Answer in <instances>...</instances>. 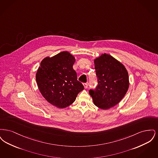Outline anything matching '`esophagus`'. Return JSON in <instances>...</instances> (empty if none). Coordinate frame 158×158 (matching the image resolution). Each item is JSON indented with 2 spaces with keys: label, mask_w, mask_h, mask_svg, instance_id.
<instances>
[{
  "label": "esophagus",
  "mask_w": 158,
  "mask_h": 158,
  "mask_svg": "<svg viewBox=\"0 0 158 158\" xmlns=\"http://www.w3.org/2000/svg\"><path fill=\"white\" fill-rule=\"evenodd\" d=\"M83 86H84L85 89H86V88H88V83H83Z\"/></svg>",
  "instance_id": "esophagus-1"
}]
</instances>
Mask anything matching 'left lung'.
<instances>
[{"label": "left lung", "instance_id": "8db88e82", "mask_svg": "<svg viewBox=\"0 0 158 158\" xmlns=\"http://www.w3.org/2000/svg\"><path fill=\"white\" fill-rule=\"evenodd\" d=\"M98 85L89 93L94 104L108 110L120 102L127 92L129 79L127 70L119 61L108 54H102L94 60Z\"/></svg>", "mask_w": 158, "mask_h": 158}]
</instances>
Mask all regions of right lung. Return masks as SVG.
Returning a JSON list of instances; mask_svg holds the SVG:
<instances>
[{"mask_svg":"<svg viewBox=\"0 0 158 158\" xmlns=\"http://www.w3.org/2000/svg\"><path fill=\"white\" fill-rule=\"evenodd\" d=\"M75 58L68 52H62L41 61L36 73L40 92L51 104L64 108L75 101L83 90L82 84L77 79L73 69Z\"/></svg>","mask_w":158,"mask_h":158,"instance_id":"obj_1","label":"right lung"}]
</instances>
